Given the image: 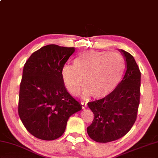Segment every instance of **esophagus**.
I'll return each instance as SVG.
<instances>
[{
    "label": "esophagus",
    "instance_id": "34e87169",
    "mask_svg": "<svg viewBox=\"0 0 158 158\" xmlns=\"http://www.w3.org/2000/svg\"><path fill=\"white\" fill-rule=\"evenodd\" d=\"M81 105L82 108H85V107L87 106V104L85 103V102H81Z\"/></svg>",
    "mask_w": 158,
    "mask_h": 158
}]
</instances>
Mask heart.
<instances>
[{
    "mask_svg": "<svg viewBox=\"0 0 158 158\" xmlns=\"http://www.w3.org/2000/svg\"><path fill=\"white\" fill-rule=\"evenodd\" d=\"M125 68L126 62L119 52L89 50L74 60L73 66L64 64L61 77L67 91L74 96L79 94L84 79L83 96L92 95L101 98L117 89Z\"/></svg>",
    "mask_w": 158,
    "mask_h": 158,
    "instance_id": "b5f03b06",
    "label": "heart"
}]
</instances>
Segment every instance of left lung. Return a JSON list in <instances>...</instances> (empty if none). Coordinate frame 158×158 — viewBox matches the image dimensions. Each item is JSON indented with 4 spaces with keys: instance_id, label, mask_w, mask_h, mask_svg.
I'll return each mask as SVG.
<instances>
[{
    "instance_id": "obj_1",
    "label": "left lung",
    "mask_w": 158,
    "mask_h": 158,
    "mask_svg": "<svg viewBox=\"0 0 158 158\" xmlns=\"http://www.w3.org/2000/svg\"><path fill=\"white\" fill-rule=\"evenodd\" d=\"M119 51L125 58L126 71L119 86L103 98L88 102L94 118L87 127V133L96 142H111L124 136L137 117L141 72L131 54L123 50Z\"/></svg>"
}]
</instances>
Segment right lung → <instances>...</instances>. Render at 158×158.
I'll return each mask as SVG.
<instances>
[{
	"instance_id": "add662e5",
	"label": "right lung",
	"mask_w": 158,
	"mask_h": 158,
	"mask_svg": "<svg viewBox=\"0 0 158 158\" xmlns=\"http://www.w3.org/2000/svg\"><path fill=\"white\" fill-rule=\"evenodd\" d=\"M75 51L51 44L35 51L25 62L19 86L18 114L30 134L52 141L65 131L71 115L81 106L64 86L62 67Z\"/></svg>"
}]
</instances>
